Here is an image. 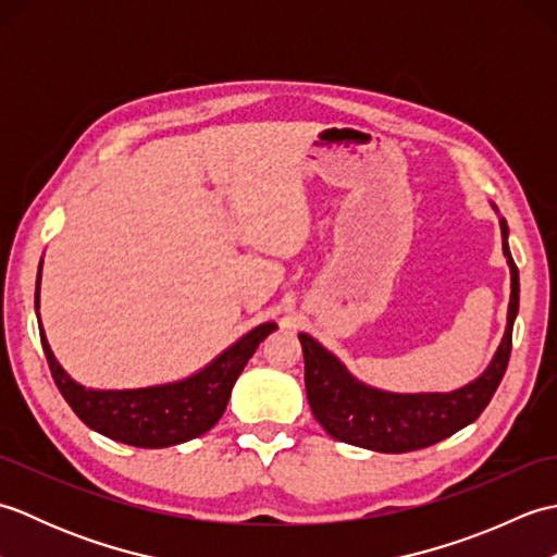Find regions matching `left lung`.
<instances>
[{"label": "left lung", "mask_w": 557, "mask_h": 557, "mask_svg": "<svg viewBox=\"0 0 557 557\" xmlns=\"http://www.w3.org/2000/svg\"><path fill=\"white\" fill-rule=\"evenodd\" d=\"M503 253L512 277L507 327L491 366L474 383L455 393H385L359 383L335 354L301 333L306 397L318 423L335 441L375 449V453H411L445 441L481 417L498 389L512 349V325L519 311V270L507 246V222L500 218Z\"/></svg>", "instance_id": "8db88e82"}]
</instances>
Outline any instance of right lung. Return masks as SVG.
<instances>
[{
    "mask_svg": "<svg viewBox=\"0 0 557 557\" xmlns=\"http://www.w3.org/2000/svg\"><path fill=\"white\" fill-rule=\"evenodd\" d=\"M35 289L40 292V272ZM38 292H35V309L40 306ZM275 327V323L253 327L230 349H224L215 361L208 363L203 371L184 377L180 383L138 389H90L78 385L57 363L42 327L40 339L59 393L88 429L124 445L170 447L208 433L220 421L227 409L236 377L253 357L256 347Z\"/></svg>",
    "mask_w": 557,
    "mask_h": 557,
    "instance_id": "add662e5",
    "label": "right lung"
}]
</instances>
